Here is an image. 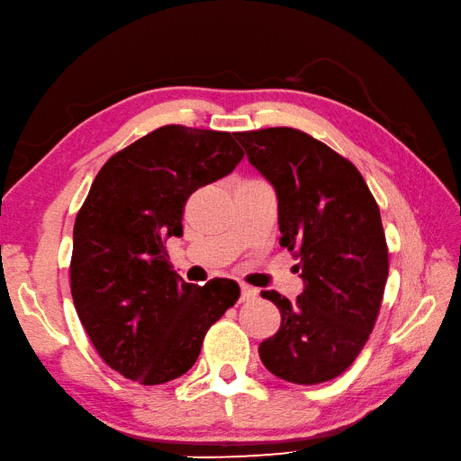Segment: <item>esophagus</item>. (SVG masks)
Returning a JSON list of instances; mask_svg holds the SVG:
<instances>
[{
	"label": "esophagus",
	"instance_id": "1",
	"mask_svg": "<svg viewBox=\"0 0 461 461\" xmlns=\"http://www.w3.org/2000/svg\"><path fill=\"white\" fill-rule=\"evenodd\" d=\"M258 295V291L250 285H240V301H252Z\"/></svg>",
	"mask_w": 461,
	"mask_h": 461
}]
</instances>
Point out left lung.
Returning a JSON list of instances; mask_svg holds the SVG:
<instances>
[{
	"label": "left lung",
	"instance_id": "left-lung-1",
	"mask_svg": "<svg viewBox=\"0 0 461 461\" xmlns=\"http://www.w3.org/2000/svg\"><path fill=\"white\" fill-rule=\"evenodd\" d=\"M234 137L276 189L279 244L305 282L295 303L262 291L282 312V327L258 348L262 364L299 385L339 377L362 352L384 299L389 254L379 207L357 167L307 132Z\"/></svg>",
	"mask_w": 461,
	"mask_h": 461
}]
</instances>
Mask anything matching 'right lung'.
<instances>
[{"label":"right lung","instance_id":"add662e5","mask_svg":"<svg viewBox=\"0 0 461 461\" xmlns=\"http://www.w3.org/2000/svg\"><path fill=\"white\" fill-rule=\"evenodd\" d=\"M242 158L230 132L166 125L95 176L74 222L70 289L89 340L122 377L160 385L184 375L211 324L239 301L232 279L185 284L164 242L184 234L189 195Z\"/></svg>","mask_w":461,"mask_h":461}]
</instances>
